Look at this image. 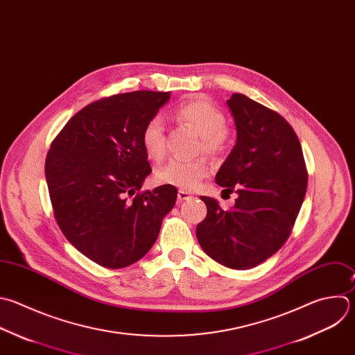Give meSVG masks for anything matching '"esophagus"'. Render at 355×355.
Returning a JSON list of instances; mask_svg holds the SVG:
<instances>
[{
  "label": "esophagus",
  "mask_w": 355,
  "mask_h": 355,
  "mask_svg": "<svg viewBox=\"0 0 355 355\" xmlns=\"http://www.w3.org/2000/svg\"><path fill=\"white\" fill-rule=\"evenodd\" d=\"M189 198H192L191 196V193L189 192H187V191H178V200L180 202H182V200H187V199H189Z\"/></svg>",
  "instance_id": "obj_1"
}]
</instances>
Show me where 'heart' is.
Here are the masks:
<instances>
[{
	"mask_svg": "<svg viewBox=\"0 0 355 355\" xmlns=\"http://www.w3.org/2000/svg\"><path fill=\"white\" fill-rule=\"evenodd\" d=\"M174 116L180 124L192 128L199 135V150L209 155H221L230 145L228 131L224 128V114L211 103L193 98L178 104ZM142 146L150 159L160 160L166 155V137L162 118L155 115L142 131ZM210 173L206 159L170 160L156 171L157 181L182 189H193Z\"/></svg>",
	"mask_w": 355,
	"mask_h": 355,
	"instance_id": "b5f03b06",
	"label": "heart"
}]
</instances>
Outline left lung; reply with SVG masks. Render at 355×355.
I'll return each instance as SVG.
<instances>
[{
	"label": "left lung",
	"mask_w": 355,
	"mask_h": 355,
	"mask_svg": "<svg viewBox=\"0 0 355 355\" xmlns=\"http://www.w3.org/2000/svg\"><path fill=\"white\" fill-rule=\"evenodd\" d=\"M227 104L237 144L216 182L239 198L230 210L200 196L207 214L196 227L202 250L230 269L245 270L276 254L290 237L308 185V173L293 127L263 104L234 93Z\"/></svg>",
	"instance_id": "8db88e82"
}]
</instances>
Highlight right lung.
<instances>
[{
	"label": "right lung",
	"mask_w": 355,
	"mask_h": 355,
	"mask_svg": "<svg viewBox=\"0 0 355 355\" xmlns=\"http://www.w3.org/2000/svg\"><path fill=\"white\" fill-rule=\"evenodd\" d=\"M170 92L137 90L93 101L78 111L51 142L46 180L65 239L107 269L127 268L157 240L178 191H142L152 173L142 146L145 124Z\"/></svg>",
	"instance_id": "add662e5"
}]
</instances>
